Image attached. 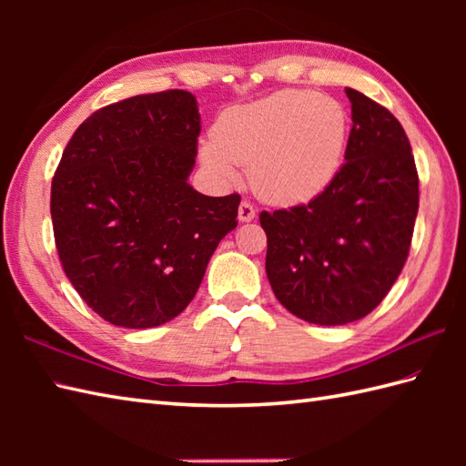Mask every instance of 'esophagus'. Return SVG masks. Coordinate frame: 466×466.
Here are the masks:
<instances>
[{
    "label": "esophagus",
    "mask_w": 466,
    "mask_h": 466,
    "mask_svg": "<svg viewBox=\"0 0 466 466\" xmlns=\"http://www.w3.org/2000/svg\"><path fill=\"white\" fill-rule=\"evenodd\" d=\"M256 218V210L250 202H242L238 208V220L240 222H252Z\"/></svg>",
    "instance_id": "1"
}]
</instances>
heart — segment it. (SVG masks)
Returning <instances> with one entry per match:
<instances>
[{"label":"heart","instance_id":"heart-1","mask_svg":"<svg viewBox=\"0 0 466 466\" xmlns=\"http://www.w3.org/2000/svg\"><path fill=\"white\" fill-rule=\"evenodd\" d=\"M349 120L329 96L282 90L226 110L214 140L200 146V160L224 184L238 182V166L262 200L300 206L329 187L346 152Z\"/></svg>","mask_w":466,"mask_h":466}]
</instances>
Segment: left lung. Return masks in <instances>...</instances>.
<instances>
[{"mask_svg":"<svg viewBox=\"0 0 466 466\" xmlns=\"http://www.w3.org/2000/svg\"><path fill=\"white\" fill-rule=\"evenodd\" d=\"M352 130L346 164L306 206L262 212L266 274L299 319L340 326L372 312L407 262L419 212L409 137L386 107L346 87Z\"/></svg>","mask_w":466,"mask_h":466,"instance_id":"left-lung-1","label":"left lung"}]
</instances>
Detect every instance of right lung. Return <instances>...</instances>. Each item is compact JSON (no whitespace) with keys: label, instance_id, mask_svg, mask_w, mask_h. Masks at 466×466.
<instances>
[{"label":"right lung","instance_id":"right-lung-1","mask_svg":"<svg viewBox=\"0 0 466 466\" xmlns=\"http://www.w3.org/2000/svg\"><path fill=\"white\" fill-rule=\"evenodd\" d=\"M200 127L196 97L167 90L102 107L66 146L49 206L57 254L110 324L176 319L238 224V194L212 198L187 184Z\"/></svg>","mask_w":466,"mask_h":466}]
</instances>
